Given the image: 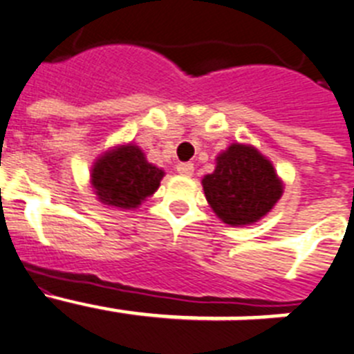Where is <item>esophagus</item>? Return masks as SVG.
I'll return each mask as SVG.
<instances>
[{"instance_id": "1", "label": "esophagus", "mask_w": 354, "mask_h": 354, "mask_svg": "<svg viewBox=\"0 0 354 354\" xmlns=\"http://www.w3.org/2000/svg\"><path fill=\"white\" fill-rule=\"evenodd\" d=\"M176 171L183 176H192L194 174V164H190V162H180L176 165Z\"/></svg>"}]
</instances>
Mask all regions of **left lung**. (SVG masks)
Instances as JSON below:
<instances>
[{
	"label": "left lung",
	"mask_w": 354,
	"mask_h": 354,
	"mask_svg": "<svg viewBox=\"0 0 354 354\" xmlns=\"http://www.w3.org/2000/svg\"><path fill=\"white\" fill-rule=\"evenodd\" d=\"M208 205L223 223H258L283 194V181L257 147L232 144L215 158V171L201 180Z\"/></svg>",
	"instance_id": "8db88e82"
}]
</instances>
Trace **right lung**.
<instances>
[{
    "label": "right lung",
    "instance_id": "right-lung-1",
    "mask_svg": "<svg viewBox=\"0 0 354 354\" xmlns=\"http://www.w3.org/2000/svg\"><path fill=\"white\" fill-rule=\"evenodd\" d=\"M164 174L147 162L139 146L130 142L103 153L94 162L91 183L103 205L131 210L155 194Z\"/></svg>",
    "mask_w": 354,
    "mask_h": 354
}]
</instances>
